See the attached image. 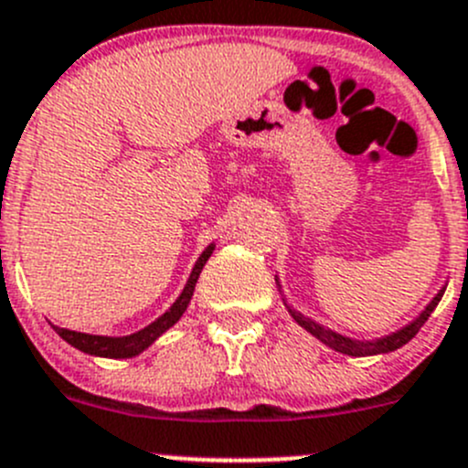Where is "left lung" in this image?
I'll list each match as a JSON object with an SVG mask.
<instances>
[{
  "instance_id": "8db88e82",
  "label": "left lung",
  "mask_w": 468,
  "mask_h": 468,
  "mask_svg": "<svg viewBox=\"0 0 468 468\" xmlns=\"http://www.w3.org/2000/svg\"><path fill=\"white\" fill-rule=\"evenodd\" d=\"M276 288H279L281 299H283L285 308H288V313L294 317V322H297L299 326H303L308 334L315 335L317 340H322L326 347L335 349V352H340V355H347V356H373V355H388V352H396L398 347L407 345L411 338H414L416 334H419L420 326L428 322V317L432 315V311L437 308V303L441 302L443 292H446V285H443V288L439 290L437 294H434L432 302H430L428 306H425L423 311H420L419 315H416L414 320L410 322V324L400 326V329L391 331V334H387V335H379V338L359 340V338H349V335L338 334V331H334V329H329V326L320 324V322L313 320V317H308V315H303V313L294 311V308L290 306L288 302H285V294H283V290H281L279 276H276Z\"/></svg>"
}]
</instances>
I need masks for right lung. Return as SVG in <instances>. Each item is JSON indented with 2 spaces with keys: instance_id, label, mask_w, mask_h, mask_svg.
Here are the masks:
<instances>
[{
  "instance_id": "right-lung-1",
  "label": "right lung",
  "mask_w": 468,
  "mask_h": 468,
  "mask_svg": "<svg viewBox=\"0 0 468 468\" xmlns=\"http://www.w3.org/2000/svg\"><path fill=\"white\" fill-rule=\"evenodd\" d=\"M215 251V242L207 244L203 249V253L198 256L197 265L192 267V274H189L187 283H185L183 292L178 294L174 303L169 306V311L162 313L157 320H153L151 324L144 326V329L134 331L130 335H95V334H81V331H72V329H63V326L52 324V329L66 340L68 345L77 347L80 352L90 356H104V359H133V356H139L144 349L151 347L157 338H160L165 331H169L176 322L183 317V313L187 311L189 302H192L194 288H197L198 274H201L203 265L207 262V258L212 256Z\"/></svg>"
}]
</instances>
